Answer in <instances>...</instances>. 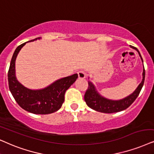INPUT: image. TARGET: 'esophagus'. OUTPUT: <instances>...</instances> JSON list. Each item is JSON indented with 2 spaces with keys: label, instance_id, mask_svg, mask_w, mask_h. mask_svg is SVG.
Instances as JSON below:
<instances>
[{
  "label": "esophagus",
  "instance_id": "obj_1",
  "mask_svg": "<svg viewBox=\"0 0 154 154\" xmlns=\"http://www.w3.org/2000/svg\"><path fill=\"white\" fill-rule=\"evenodd\" d=\"M77 74H78V77L79 79H84L85 78V77H86V74H85V72L82 70L79 71L78 72H77Z\"/></svg>",
  "mask_w": 154,
  "mask_h": 154
}]
</instances>
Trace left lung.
Masks as SVG:
<instances>
[{"mask_svg":"<svg viewBox=\"0 0 154 154\" xmlns=\"http://www.w3.org/2000/svg\"><path fill=\"white\" fill-rule=\"evenodd\" d=\"M131 48L135 49L139 52V56L141 57V59L143 62L141 54L137 48L131 45ZM145 79V69L143 67V79L142 82L140 83L137 89L134 91L133 94L129 95V97L119 101H113L109 100L107 99L104 98L102 96H100L98 94V92L96 91V89L92 83L91 82H88V88H87L86 92L85 94V101L89 107H90L92 109L96 110L97 112H102V113H115L119 112L121 111H123L126 109H127L129 106H131V104L133 103L136 99L139 96L140 91H141L142 87H143V83H144Z\"/></svg>","mask_w":154,"mask_h":154,"instance_id":"left-lung-1","label":"left lung"}]
</instances>
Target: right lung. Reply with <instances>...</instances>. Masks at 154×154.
Returning <instances> with one entry per match:
<instances>
[{
    "label": "right lung",
    "instance_id": "add662e5",
    "mask_svg": "<svg viewBox=\"0 0 154 154\" xmlns=\"http://www.w3.org/2000/svg\"><path fill=\"white\" fill-rule=\"evenodd\" d=\"M38 38L30 40V42ZM25 44L26 42H24L17 47L11 59L8 72L10 91L19 106L29 112L35 114H48L55 112L61 108L65 101V91L75 82L78 75L74 74L58 79L49 87L40 90L26 88L17 80L15 75V59L19 51Z\"/></svg>",
    "mask_w": 154,
    "mask_h": 154
}]
</instances>
